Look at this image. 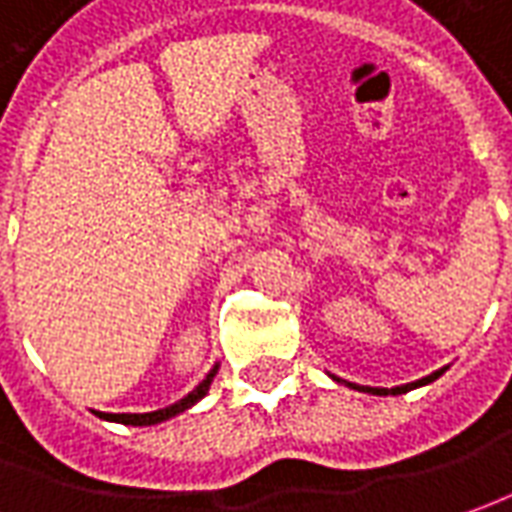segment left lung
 <instances>
[{"label":"left lung","instance_id":"obj_1","mask_svg":"<svg viewBox=\"0 0 512 512\" xmlns=\"http://www.w3.org/2000/svg\"><path fill=\"white\" fill-rule=\"evenodd\" d=\"M446 373V367L443 370H437V373L426 375V378H420V381H412V384H403V387H358V384H353V381H344V378H336V375H330L336 384H344V387L350 389H358V392H367V395H403V392H409V389H417V387H426V384H431V381H437L440 375Z\"/></svg>","mask_w":512,"mask_h":512}]
</instances>
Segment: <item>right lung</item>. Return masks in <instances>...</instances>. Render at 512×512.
I'll list each match as a JSON object with an SVG mask.
<instances>
[{
    "label": "right lung",
    "instance_id": "right-lung-1",
    "mask_svg": "<svg viewBox=\"0 0 512 512\" xmlns=\"http://www.w3.org/2000/svg\"><path fill=\"white\" fill-rule=\"evenodd\" d=\"M218 367L221 364H215L210 373H207V378L198 384L193 392H187L182 401L170 403V406H165V409H156V412H142V415H109V412H97V415L103 417V420H111V423H125V426H156V423H162V420H170V417L182 415V412H187L190 406H196L207 392H210V384L212 378H215V373H218Z\"/></svg>",
    "mask_w": 512,
    "mask_h": 512
}]
</instances>
